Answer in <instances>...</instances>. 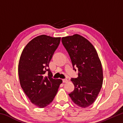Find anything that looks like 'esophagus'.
I'll return each instance as SVG.
<instances>
[{
  "label": "esophagus",
  "mask_w": 123,
  "mask_h": 123,
  "mask_svg": "<svg viewBox=\"0 0 123 123\" xmlns=\"http://www.w3.org/2000/svg\"><path fill=\"white\" fill-rule=\"evenodd\" d=\"M62 81H63V82L65 83V82H67L68 81V80L67 79H64L62 80Z\"/></svg>",
  "instance_id": "obj_1"
}]
</instances>
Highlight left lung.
<instances>
[{
  "label": "left lung",
  "mask_w": 123,
  "mask_h": 123,
  "mask_svg": "<svg viewBox=\"0 0 123 123\" xmlns=\"http://www.w3.org/2000/svg\"><path fill=\"white\" fill-rule=\"evenodd\" d=\"M61 40L73 69L78 70V76L71 79L75 88L69 95L76 105L87 107L94 103L103 85L100 60L93 45L84 37L75 34L62 37Z\"/></svg>",
  "instance_id": "left-lung-1"
}]
</instances>
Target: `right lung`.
Instances as JSON below:
<instances>
[{
    "instance_id": "obj_1",
    "label": "right lung",
    "mask_w": 123,
    "mask_h": 123,
    "mask_svg": "<svg viewBox=\"0 0 123 123\" xmlns=\"http://www.w3.org/2000/svg\"><path fill=\"white\" fill-rule=\"evenodd\" d=\"M60 41V37L37 36L29 42L20 56L18 65L20 86L31 102L40 108L53 101L62 82L61 79L53 78L49 67Z\"/></svg>"
}]
</instances>
